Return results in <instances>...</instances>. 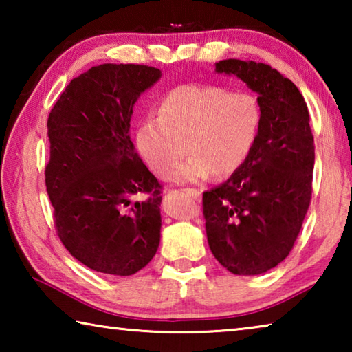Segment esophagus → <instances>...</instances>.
Returning <instances> with one entry per match:
<instances>
[{"instance_id": "esophagus-1", "label": "esophagus", "mask_w": 352, "mask_h": 352, "mask_svg": "<svg viewBox=\"0 0 352 352\" xmlns=\"http://www.w3.org/2000/svg\"><path fill=\"white\" fill-rule=\"evenodd\" d=\"M186 190V192L190 195V197L192 199H195V200H199L200 197H201V192L199 189H194V188H188V189H184Z\"/></svg>"}]
</instances>
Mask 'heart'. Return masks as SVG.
I'll return each mask as SVG.
<instances>
[{
  "label": "heart",
  "instance_id": "b5f03b06",
  "mask_svg": "<svg viewBox=\"0 0 352 352\" xmlns=\"http://www.w3.org/2000/svg\"><path fill=\"white\" fill-rule=\"evenodd\" d=\"M262 124L258 98L225 87L184 83L166 94L158 116L141 119L135 142L155 174L178 183L236 174L252 155Z\"/></svg>",
  "mask_w": 352,
  "mask_h": 352
}]
</instances>
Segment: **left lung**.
I'll list each match as a JSON object with an SVG mask.
<instances>
[{"mask_svg":"<svg viewBox=\"0 0 352 352\" xmlns=\"http://www.w3.org/2000/svg\"><path fill=\"white\" fill-rule=\"evenodd\" d=\"M217 73L234 74L258 93L262 124L247 163L204 192L210 248L234 275H261L287 258L312 197L314 135L305 98L270 65L228 58Z\"/></svg>","mask_w":352,"mask_h":352,"instance_id":"8db88e82","label":"left lung"}]
</instances>
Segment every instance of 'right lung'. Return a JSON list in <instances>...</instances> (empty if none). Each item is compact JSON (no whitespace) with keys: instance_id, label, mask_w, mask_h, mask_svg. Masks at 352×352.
<instances>
[{"instance_id":"add662e5","label":"right lung","mask_w":352,"mask_h":352,"mask_svg":"<svg viewBox=\"0 0 352 352\" xmlns=\"http://www.w3.org/2000/svg\"><path fill=\"white\" fill-rule=\"evenodd\" d=\"M162 77L147 65L104 63L74 77L47 118L45 183L68 252L107 275L130 276L157 253L163 186L135 152L130 118ZM144 193V201L134 197Z\"/></svg>"}]
</instances>
